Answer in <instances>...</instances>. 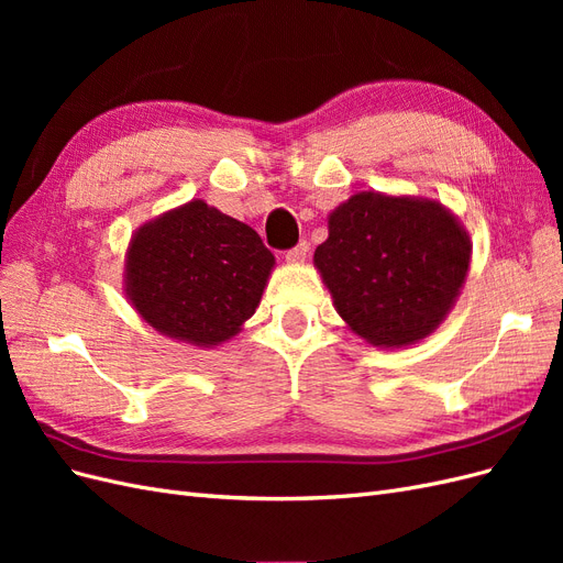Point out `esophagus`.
<instances>
[{"label":"esophagus","mask_w":563,"mask_h":563,"mask_svg":"<svg viewBox=\"0 0 563 563\" xmlns=\"http://www.w3.org/2000/svg\"><path fill=\"white\" fill-rule=\"evenodd\" d=\"M308 253H310V244L308 242H300L291 251H286V261L291 263V265H300L305 258H308Z\"/></svg>","instance_id":"obj_1"}]
</instances>
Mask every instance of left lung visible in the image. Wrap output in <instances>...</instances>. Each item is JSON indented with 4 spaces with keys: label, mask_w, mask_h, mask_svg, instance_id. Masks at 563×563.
I'll return each instance as SVG.
<instances>
[{
    "label": "left lung",
    "mask_w": 563,
    "mask_h": 563,
    "mask_svg": "<svg viewBox=\"0 0 563 563\" xmlns=\"http://www.w3.org/2000/svg\"><path fill=\"white\" fill-rule=\"evenodd\" d=\"M327 225L314 267L354 335L399 350L444 323L472 263L470 232L446 203L354 192L329 213Z\"/></svg>",
    "instance_id": "1"
}]
</instances>
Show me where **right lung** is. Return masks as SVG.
Masks as SVG:
<instances>
[{
	"label": "right lung",
	"instance_id": "right-lung-1",
	"mask_svg": "<svg viewBox=\"0 0 563 563\" xmlns=\"http://www.w3.org/2000/svg\"><path fill=\"white\" fill-rule=\"evenodd\" d=\"M275 265L253 228L190 199L133 230L122 284L159 335L213 350L244 329Z\"/></svg>",
	"mask_w": 563,
	"mask_h": 563
}]
</instances>
